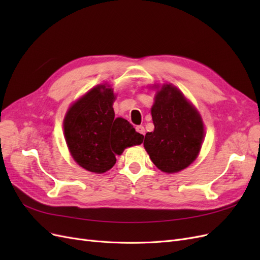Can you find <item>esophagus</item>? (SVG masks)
Returning a JSON list of instances; mask_svg holds the SVG:
<instances>
[{"mask_svg": "<svg viewBox=\"0 0 260 260\" xmlns=\"http://www.w3.org/2000/svg\"><path fill=\"white\" fill-rule=\"evenodd\" d=\"M136 130H137V132L140 133V135H142V136L145 135V129H144L143 125H137Z\"/></svg>", "mask_w": 260, "mask_h": 260, "instance_id": "esophagus-1", "label": "esophagus"}]
</instances>
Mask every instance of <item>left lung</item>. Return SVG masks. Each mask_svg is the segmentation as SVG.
<instances>
[{
  "instance_id": "8db88e82",
  "label": "left lung",
  "mask_w": 260,
  "mask_h": 260,
  "mask_svg": "<svg viewBox=\"0 0 260 260\" xmlns=\"http://www.w3.org/2000/svg\"><path fill=\"white\" fill-rule=\"evenodd\" d=\"M151 112L155 128L146 133L143 145L153 164L167 174L190 166L204 139V123L198 109L169 83L156 92Z\"/></svg>"
}]
</instances>
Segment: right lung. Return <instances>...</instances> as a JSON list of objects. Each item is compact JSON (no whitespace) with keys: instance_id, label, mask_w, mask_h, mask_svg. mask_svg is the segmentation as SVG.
<instances>
[{"instance_id":"obj_1","label":"right lung","mask_w":260,"mask_h":260,"mask_svg":"<svg viewBox=\"0 0 260 260\" xmlns=\"http://www.w3.org/2000/svg\"><path fill=\"white\" fill-rule=\"evenodd\" d=\"M115 94L96 85L74 103L64 118L66 143L75 161L85 170L103 174L124 148L143 142V136L121 117L115 118Z\"/></svg>"}]
</instances>
